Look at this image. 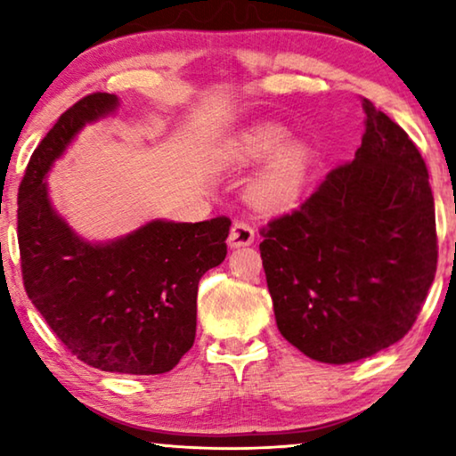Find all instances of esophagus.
Instances as JSON below:
<instances>
[{"instance_id":"esophagus-1","label":"esophagus","mask_w":456,"mask_h":456,"mask_svg":"<svg viewBox=\"0 0 456 456\" xmlns=\"http://www.w3.org/2000/svg\"><path fill=\"white\" fill-rule=\"evenodd\" d=\"M255 240V230L248 226L247 222L242 220H236L232 224V230H230V236H228V247L230 248H240V247H248L253 245Z\"/></svg>"}]
</instances>
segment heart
Instances as JSON below:
<instances>
[{
    "label": "heart",
    "instance_id": "heart-1",
    "mask_svg": "<svg viewBox=\"0 0 456 456\" xmlns=\"http://www.w3.org/2000/svg\"><path fill=\"white\" fill-rule=\"evenodd\" d=\"M289 130L264 122L236 134L226 147V161L234 167H248L264 161L247 186L253 208L265 214H282L301 201L314 167V153L307 142L287 141Z\"/></svg>",
    "mask_w": 456,
    "mask_h": 456
}]
</instances>
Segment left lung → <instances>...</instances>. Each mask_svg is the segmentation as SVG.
<instances>
[{
    "instance_id": "obj_1",
    "label": "left lung",
    "mask_w": 456,
    "mask_h": 456,
    "mask_svg": "<svg viewBox=\"0 0 456 456\" xmlns=\"http://www.w3.org/2000/svg\"><path fill=\"white\" fill-rule=\"evenodd\" d=\"M351 164L326 176L259 245L280 334L309 359L345 365L409 332L434 282V195L407 133L363 102Z\"/></svg>"
}]
</instances>
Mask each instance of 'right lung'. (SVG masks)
<instances>
[{
    "label": "right lung",
    "mask_w": 456,
    "mask_h": 456,
    "mask_svg": "<svg viewBox=\"0 0 456 456\" xmlns=\"http://www.w3.org/2000/svg\"><path fill=\"white\" fill-rule=\"evenodd\" d=\"M120 99H80L35 149L18 191L24 289L47 326L86 365L155 376L195 342L199 280L226 259L228 217L149 220L110 240H89L53 208L47 176L85 126L114 116Z\"/></svg>",
    "instance_id": "obj_1"
}]
</instances>
